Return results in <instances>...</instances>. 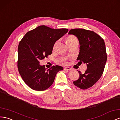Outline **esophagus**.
Wrapping results in <instances>:
<instances>
[{
  "label": "esophagus",
  "instance_id": "34e87169",
  "mask_svg": "<svg viewBox=\"0 0 120 120\" xmlns=\"http://www.w3.org/2000/svg\"><path fill=\"white\" fill-rule=\"evenodd\" d=\"M64 70H67V71H70V70H72V69H71V68H69V67H64Z\"/></svg>",
  "mask_w": 120,
  "mask_h": 120
}]
</instances>
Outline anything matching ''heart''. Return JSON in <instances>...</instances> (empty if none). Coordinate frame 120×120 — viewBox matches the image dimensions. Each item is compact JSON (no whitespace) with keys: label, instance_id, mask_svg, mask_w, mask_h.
I'll return each instance as SVG.
<instances>
[{"label":"heart","instance_id":"1","mask_svg":"<svg viewBox=\"0 0 120 120\" xmlns=\"http://www.w3.org/2000/svg\"><path fill=\"white\" fill-rule=\"evenodd\" d=\"M57 42L58 41H56V42L54 44L53 47V49H54L55 48H56V45L57 43ZM66 43L68 44V46H69V45H71V44H74V43H78V39L77 38L76 36H74V35H70L66 38ZM61 61L62 63H64V62H65V60H63L62 61Z\"/></svg>","mask_w":120,"mask_h":120}]
</instances>
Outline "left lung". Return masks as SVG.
Wrapping results in <instances>:
<instances>
[{
    "label": "left lung",
    "instance_id": "obj_1",
    "mask_svg": "<svg viewBox=\"0 0 120 120\" xmlns=\"http://www.w3.org/2000/svg\"><path fill=\"white\" fill-rule=\"evenodd\" d=\"M69 34L78 39L80 52L77 60L81 64H86L87 67L83 74L78 71L79 79L73 83L80 89H87L98 81L104 71L107 60L105 41L94 32L84 29H71Z\"/></svg>",
    "mask_w": 120,
    "mask_h": 120
}]
</instances>
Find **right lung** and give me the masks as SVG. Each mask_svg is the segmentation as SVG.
<instances>
[{
    "mask_svg": "<svg viewBox=\"0 0 120 120\" xmlns=\"http://www.w3.org/2000/svg\"><path fill=\"white\" fill-rule=\"evenodd\" d=\"M68 31L42 25L28 32L18 46V68L25 83L32 89L43 91L54 82L56 74L63 68L53 66L47 69L39 61L52 53L54 44Z\"/></svg>",
    "mask_w": 120,
    "mask_h": 120,
    "instance_id": "obj_1",
    "label": "right lung"
}]
</instances>
